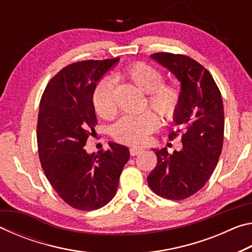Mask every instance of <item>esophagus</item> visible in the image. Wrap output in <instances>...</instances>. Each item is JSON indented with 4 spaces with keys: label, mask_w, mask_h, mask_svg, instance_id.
Here are the masks:
<instances>
[{
    "label": "esophagus",
    "mask_w": 252,
    "mask_h": 252,
    "mask_svg": "<svg viewBox=\"0 0 252 252\" xmlns=\"http://www.w3.org/2000/svg\"><path fill=\"white\" fill-rule=\"evenodd\" d=\"M141 152H142V149L139 148V147H131L130 148V155L132 157L139 155V153H141Z\"/></svg>",
    "instance_id": "34e87169"
}]
</instances>
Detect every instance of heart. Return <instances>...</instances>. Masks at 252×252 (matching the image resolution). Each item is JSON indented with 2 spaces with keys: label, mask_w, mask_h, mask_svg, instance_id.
Wrapping results in <instances>:
<instances>
[{
  "label": "heart",
  "mask_w": 252,
  "mask_h": 252,
  "mask_svg": "<svg viewBox=\"0 0 252 252\" xmlns=\"http://www.w3.org/2000/svg\"><path fill=\"white\" fill-rule=\"evenodd\" d=\"M118 79L133 84L140 91L147 93L149 108L155 110L165 121H171L177 116L182 100V91L176 83H164L161 72L146 63L136 62L126 66L118 73ZM92 103L95 112L105 120L117 116L112 84L109 80H102L92 94ZM159 126V118L152 111H144L135 117H123L113 126V138L117 141L138 146L148 140Z\"/></svg>",
  "instance_id": "obj_1"
}]
</instances>
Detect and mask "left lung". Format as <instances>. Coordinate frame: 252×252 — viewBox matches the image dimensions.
Masks as SVG:
<instances>
[{"label":"left lung","mask_w":252,"mask_h":252,"mask_svg":"<svg viewBox=\"0 0 252 252\" xmlns=\"http://www.w3.org/2000/svg\"><path fill=\"white\" fill-rule=\"evenodd\" d=\"M150 57L181 82L182 100L173 120L182 126V149L172 155L167 148L152 149L158 163L148 183L162 198L183 200L202 189L217 167L223 143L222 97L210 72L193 59L165 52ZM179 132H171L169 138Z\"/></svg>","instance_id":"left-lung-1"}]
</instances>
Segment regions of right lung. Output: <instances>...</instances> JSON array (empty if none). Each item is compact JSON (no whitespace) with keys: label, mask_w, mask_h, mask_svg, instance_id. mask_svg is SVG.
<instances>
[{"label":"right lung","mask_w":252,"mask_h":252,"mask_svg":"<svg viewBox=\"0 0 252 252\" xmlns=\"http://www.w3.org/2000/svg\"><path fill=\"white\" fill-rule=\"evenodd\" d=\"M119 60L67 65L51 79L41 97L36 138L42 169L59 197L78 210H96L113 199L130 157L129 149L114 142L96 155L84 149L97 125L93 91Z\"/></svg>","instance_id":"obj_1"}]
</instances>
